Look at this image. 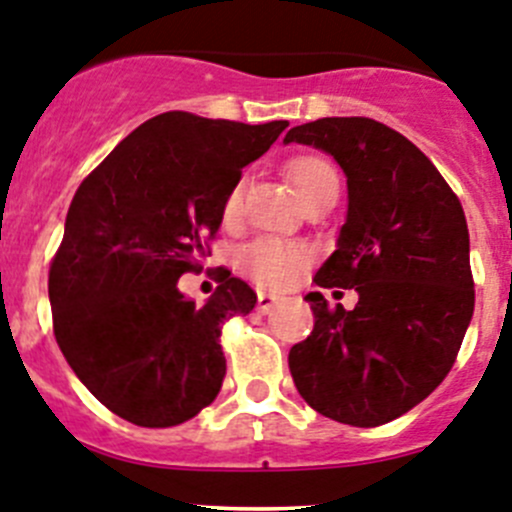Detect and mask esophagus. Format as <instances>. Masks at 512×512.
<instances>
[{"label":"esophagus","mask_w":512,"mask_h":512,"mask_svg":"<svg viewBox=\"0 0 512 512\" xmlns=\"http://www.w3.org/2000/svg\"><path fill=\"white\" fill-rule=\"evenodd\" d=\"M276 304V297L274 294H269V292H259V309L261 312H269L271 307H274Z\"/></svg>","instance_id":"esophagus-1"}]
</instances>
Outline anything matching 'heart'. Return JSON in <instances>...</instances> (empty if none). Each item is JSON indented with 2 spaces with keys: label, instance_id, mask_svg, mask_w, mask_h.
I'll list each match as a JSON object with an SVG mask.
<instances>
[{
  "label": "heart",
  "instance_id": "1",
  "mask_svg": "<svg viewBox=\"0 0 512 512\" xmlns=\"http://www.w3.org/2000/svg\"><path fill=\"white\" fill-rule=\"evenodd\" d=\"M287 177L292 185L297 187L299 198L304 205L312 203L314 198L325 195L327 190L340 187V177H337L332 162H327L320 154H297L287 162ZM243 205V180L228 190L223 200V220L233 223L241 215ZM241 269L251 276L253 281H259L261 287L281 289L292 284L302 266L307 264V253L302 246L292 241H281V238H259V241L248 243L238 256Z\"/></svg>",
  "mask_w": 512,
  "mask_h": 512
}]
</instances>
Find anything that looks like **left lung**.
Instances as JSON below:
<instances>
[{
  "label": "left lung",
  "instance_id": "8db88e82",
  "mask_svg": "<svg viewBox=\"0 0 512 512\" xmlns=\"http://www.w3.org/2000/svg\"><path fill=\"white\" fill-rule=\"evenodd\" d=\"M348 177V218L317 287L355 289L330 307L309 292L314 330L289 350L299 396L327 419L381 426L424 401L452 370L475 312L462 203L431 159L381 121L327 116L287 131Z\"/></svg>",
  "mask_w": 512,
  "mask_h": 512
}]
</instances>
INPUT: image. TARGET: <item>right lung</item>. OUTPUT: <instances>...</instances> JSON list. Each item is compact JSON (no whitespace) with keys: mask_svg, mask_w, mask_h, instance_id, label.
<instances>
[{"mask_svg":"<svg viewBox=\"0 0 512 512\" xmlns=\"http://www.w3.org/2000/svg\"><path fill=\"white\" fill-rule=\"evenodd\" d=\"M287 126L167 111L131 131L75 192L48 279L55 340L121 419L177 426L218 396L220 327L251 312L256 294L218 269V289L198 307L177 279L200 269L228 190Z\"/></svg>","mask_w":512,"mask_h":512,"instance_id":"add662e5","label":"right lung"}]
</instances>
